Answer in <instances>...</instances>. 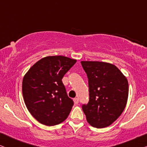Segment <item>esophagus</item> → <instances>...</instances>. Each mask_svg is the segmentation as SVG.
Masks as SVG:
<instances>
[{"instance_id":"34e87169","label":"esophagus","mask_w":147,"mask_h":147,"mask_svg":"<svg viewBox=\"0 0 147 147\" xmlns=\"http://www.w3.org/2000/svg\"><path fill=\"white\" fill-rule=\"evenodd\" d=\"M74 103H75V104H78V103H79V99H78V98H74Z\"/></svg>"}]
</instances>
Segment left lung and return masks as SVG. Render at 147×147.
<instances>
[{
  "instance_id": "1",
  "label": "left lung",
  "mask_w": 147,
  "mask_h": 147,
  "mask_svg": "<svg viewBox=\"0 0 147 147\" xmlns=\"http://www.w3.org/2000/svg\"><path fill=\"white\" fill-rule=\"evenodd\" d=\"M81 63L89 85V102L82 105L86 120L94 127H107L126 107L128 80L113 64L90 61H82Z\"/></svg>"
}]
</instances>
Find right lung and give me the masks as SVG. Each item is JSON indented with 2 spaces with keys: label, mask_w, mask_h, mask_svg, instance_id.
Masks as SVG:
<instances>
[{
  "label": "right lung",
  "mask_w": 147,
  "mask_h": 147,
  "mask_svg": "<svg viewBox=\"0 0 147 147\" xmlns=\"http://www.w3.org/2000/svg\"><path fill=\"white\" fill-rule=\"evenodd\" d=\"M76 63V59L65 56H47L36 62L24 76V101L41 124L57 125L69 114L74 102L68 97L61 80Z\"/></svg>",
  "instance_id": "obj_1"
}]
</instances>
